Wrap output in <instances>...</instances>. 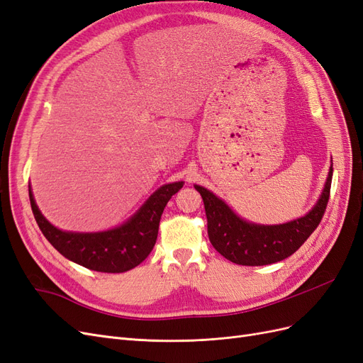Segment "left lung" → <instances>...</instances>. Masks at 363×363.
Returning a JSON list of instances; mask_svg holds the SVG:
<instances>
[{
    "label": "left lung",
    "mask_w": 363,
    "mask_h": 363,
    "mask_svg": "<svg viewBox=\"0 0 363 363\" xmlns=\"http://www.w3.org/2000/svg\"><path fill=\"white\" fill-rule=\"evenodd\" d=\"M333 168L320 200L303 218L280 225H257L244 221L203 186H195L204 201L207 235L213 248L230 262L245 267H260L289 257L320 225L330 199Z\"/></svg>",
    "instance_id": "1"
}]
</instances>
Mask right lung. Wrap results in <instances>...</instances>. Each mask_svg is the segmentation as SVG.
Segmentation results:
<instances>
[{
    "instance_id": "add662e5",
    "label": "right lung",
    "mask_w": 363,
    "mask_h": 363,
    "mask_svg": "<svg viewBox=\"0 0 363 363\" xmlns=\"http://www.w3.org/2000/svg\"><path fill=\"white\" fill-rule=\"evenodd\" d=\"M183 182L164 184L152 194L140 211L118 228L100 233H72L51 225L30 194L33 215L40 232L62 256L79 265L100 272H125L144 262L156 244L160 216Z\"/></svg>"
}]
</instances>
